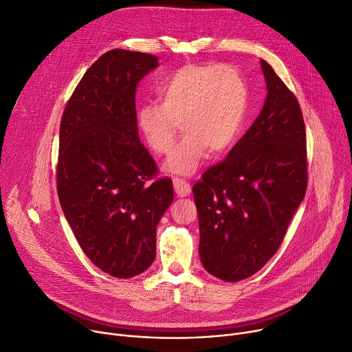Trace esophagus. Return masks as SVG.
I'll return each mask as SVG.
<instances>
[{
  "instance_id": "34e87169",
  "label": "esophagus",
  "mask_w": 352,
  "mask_h": 352,
  "mask_svg": "<svg viewBox=\"0 0 352 352\" xmlns=\"http://www.w3.org/2000/svg\"><path fill=\"white\" fill-rule=\"evenodd\" d=\"M173 187H175L176 195L180 197L190 196V193H192L190 183H187L186 180H183L180 177H173Z\"/></svg>"
}]
</instances>
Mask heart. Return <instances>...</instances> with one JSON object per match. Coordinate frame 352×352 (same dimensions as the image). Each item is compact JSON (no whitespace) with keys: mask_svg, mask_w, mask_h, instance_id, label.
<instances>
[{"mask_svg":"<svg viewBox=\"0 0 352 352\" xmlns=\"http://www.w3.org/2000/svg\"><path fill=\"white\" fill-rule=\"evenodd\" d=\"M242 73L224 65H187L157 87V100L137 111V126L146 148L168 155L180 129V144L165 164L169 173L192 175L207 156L230 151L238 141L248 108Z\"/></svg>","mask_w":352,"mask_h":352,"instance_id":"obj_1","label":"heart"}]
</instances>
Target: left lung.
<instances>
[{"instance_id": "left-lung-1", "label": "left lung", "mask_w": 352, "mask_h": 352, "mask_svg": "<svg viewBox=\"0 0 352 352\" xmlns=\"http://www.w3.org/2000/svg\"><path fill=\"white\" fill-rule=\"evenodd\" d=\"M261 67L267 89L261 114L193 186L201 263L226 282L252 276L276 254L307 188L299 101L269 63Z\"/></svg>"}]
</instances>
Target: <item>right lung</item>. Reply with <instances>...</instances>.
I'll return each instance as SVG.
<instances>
[{"label": "right lung", "instance_id": "obj_1", "mask_svg": "<svg viewBox=\"0 0 352 352\" xmlns=\"http://www.w3.org/2000/svg\"><path fill=\"white\" fill-rule=\"evenodd\" d=\"M149 53L113 49L86 72L60 121L58 195L80 248L105 274L126 279L156 255V227L173 201L169 177L141 144L135 91L157 67Z\"/></svg>", "mask_w": 352, "mask_h": 352}]
</instances>
